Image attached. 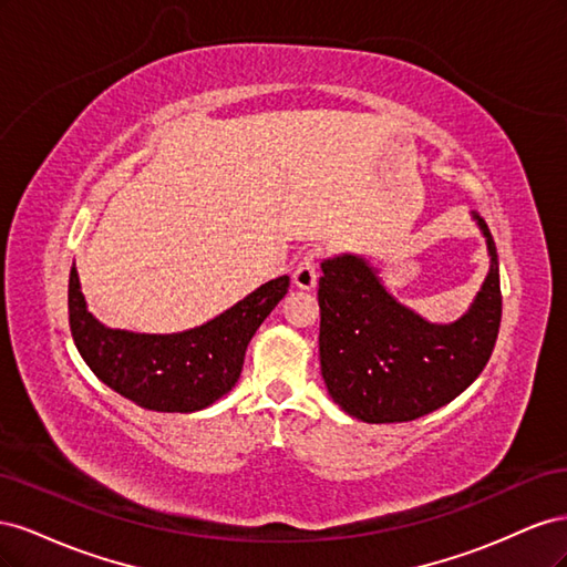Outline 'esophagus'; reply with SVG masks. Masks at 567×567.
<instances>
[{"label":"esophagus","mask_w":567,"mask_h":567,"mask_svg":"<svg viewBox=\"0 0 567 567\" xmlns=\"http://www.w3.org/2000/svg\"><path fill=\"white\" fill-rule=\"evenodd\" d=\"M317 257L319 250H307L293 269V284L300 290H312L317 286Z\"/></svg>","instance_id":"esophagus-1"}]
</instances>
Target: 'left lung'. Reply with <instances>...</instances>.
Masks as SVG:
<instances>
[{
	"label": "left lung",
	"mask_w": 567,
	"mask_h": 567,
	"mask_svg": "<svg viewBox=\"0 0 567 567\" xmlns=\"http://www.w3.org/2000/svg\"><path fill=\"white\" fill-rule=\"evenodd\" d=\"M492 267L458 321L437 326L394 300L373 269L354 255L321 265L319 357L336 404L367 423H402L450 404L489 362L502 323L499 265Z\"/></svg>",
	"instance_id": "8db88e82"
}]
</instances>
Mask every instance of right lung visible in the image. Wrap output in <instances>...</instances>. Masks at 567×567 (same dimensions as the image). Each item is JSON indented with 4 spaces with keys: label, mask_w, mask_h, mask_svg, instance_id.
<instances>
[{
    "label": "right lung",
    "mask_w": 567,
    "mask_h": 567,
    "mask_svg": "<svg viewBox=\"0 0 567 567\" xmlns=\"http://www.w3.org/2000/svg\"><path fill=\"white\" fill-rule=\"evenodd\" d=\"M286 293L288 277H279L198 329L173 336L127 333L104 329L87 312L71 267L68 323L82 359L109 388L144 409L186 414L210 406L234 388L250 338Z\"/></svg>",
    "instance_id": "add662e5"
}]
</instances>
